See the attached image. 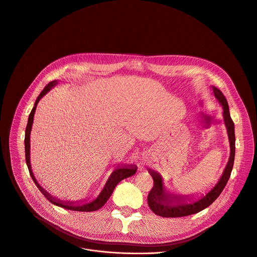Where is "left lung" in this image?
<instances>
[{"instance_id":"left-lung-1","label":"left lung","mask_w":257,"mask_h":257,"mask_svg":"<svg viewBox=\"0 0 257 257\" xmlns=\"http://www.w3.org/2000/svg\"><path fill=\"white\" fill-rule=\"evenodd\" d=\"M214 95L216 99L219 101V103L222 105L224 112V121L225 125L227 127L229 142H230V157L228 160V163L224 169L223 175L220 178V181L216 184V186L201 200L197 202L188 203L187 197H181L177 195H169L165 194V191L163 190L162 186V180L161 177L154 172L150 170V175L153 179V188L150 190L147 202L150 210L164 218H177V217H185L189 215H193L196 213H199L203 211L204 209L208 208L222 193L224 190L226 184L229 181V178L231 176V172L234 164V157H235V132H234V122L231 119L230 112H229V106L228 102L225 98V96L222 94V92L213 87ZM190 202V201H189Z\"/></svg>"}]
</instances>
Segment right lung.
I'll list each match as a JSON object with an SVG mask.
<instances>
[{
	"instance_id": "1",
	"label": "right lung",
	"mask_w": 257,
	"mask_h": 257,
	"mask_svg": "<svg viewBox=\"0 0 257 257\" xmlns=\"http://www.w3.org/2000/svg\"><path fill=\"white\" fill-rule=\"evenodd\" d=\"M57 80H52L50 81L47 85H45V88L42 90V92L40 93V95L38 96V98L36 99V102L34 104V107L29 115L28 118V123H27V127H26V131H25V158H26V163L29 169L30 176L32 178V180L34 181L35 185L37 186V188L40 190V192L46 197V199H48L52 204L67 209V210H71V211H77V212H93V211H97L99 209H101L106 202L109 200V198L111 197L114 189L116 188V186L124 179L129 178L131 176H133L136 173L137 167L135 165H128V166H123V167H118L117 169H115L114 172L112 173L111 177L109 178L108 182L106 183L103 191L100 193V195L98 196V198L90 203H85L83 205H73V202H67V203H63L60 200H56L54 198H52L46 191H44V189H42L39 184L36 182L32 170H31V164H30V132H31V128H32V124H33V117H34V113L36 110V106L38 104V102L40 101V99L46 95L52 88H54V85L57 84Z\"/></svg>"
}]
</instances>
